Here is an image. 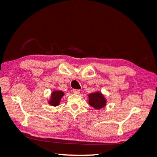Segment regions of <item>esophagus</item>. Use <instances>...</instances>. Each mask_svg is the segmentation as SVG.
<instances>
[{
	"mask_svg": "<svg viewBox=\"0 0 157 157\" xmlns=\"http://www.w3.org/2000/svg\"><path fill=\"white\" fill-rule=\"evenodd\" d=\"M73 93L74 94H80V90H77V89H75V90H73Z\"/></svg>",
	"mask_w": 157,
	"mask_h": 157,
	"instance_id": "obj_1",
	"label": "esophagus"
}]
</instances>
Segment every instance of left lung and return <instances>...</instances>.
Listing matches in <instances>:
<instances>
[{
    "label": "left lung",
    "instance_id": "left-lung-1",
    "mask_svg": "<svg viewBox=\"0 0 157 157\" xmlns=\"http://www.w3.org/2000/svg\"><path fill=\"white\" fill-rule=\"evenodd\" d=\"M89 104L96 109H100L106 105V99L100 92L88 94Z\"/></svg>",
    "mask_w": 157,
    "mask_h": 157
}]
</instances>
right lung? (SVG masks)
I'll use <instances>...</instances> for the list:
<instances>
[{"instance_id":"right-lung-1","label":"right lung","mask_w":157,"mask_h":157,"mask_svg":"<svg viewBox=\"0 0 157 157\" xmlns=\"http://www.w3.org/2000/svg\"><path fill=\"white\" fill-rule=\"evenodd\" d=\"M64 96V92L59 90H55L51 94L50 99L48 101V103L52 106H58L59 105L61 99Z\"/></svg>"}]
</instances>
